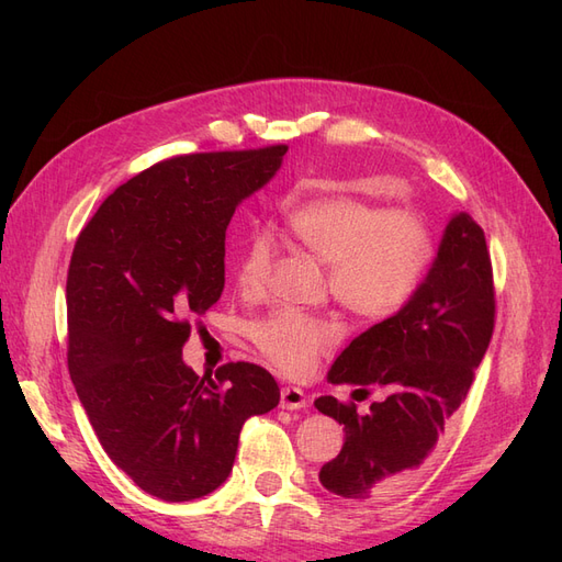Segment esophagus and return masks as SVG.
I'll use <instances>...</instances> for the list:
<instances>
[{
	"instance_id": "34e87169",
	"label": "esophagus",
	"mask_w": 562,
	"mask_h": 562,
	"mask_svg": "<svg viewBox=\"0 0 562 562\" xmlns=\"http://www.w3.org/2000/svg\"><path fill=\"white\" fill-rule=\"evenodd\" d=\"M310 396L304 394L297 386H283L281 389V407L283 411H300V407H307Z\"/></svg>"
}]
</instances>
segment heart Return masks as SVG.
<instances>
[{
	"label": "heart",
	"mask_w": 562,
	"mask_h": 562,
	"mask_svg": "<svg viewBox=\"0 0 562 562\" xmlns=\"http://www.w3.org/2000/svg\"><path fill=\"white\" fill-rule=\"evenodd\" d=\"M291 239L328 265L333 297L353 316L382 321L413 297L431 265L434 244L424 220L405 209L384 211L356 196H323L285 215ZM277 244L269 234L246 241L236 281L244 293L265 288L274 267ZM267 361L288 375H307L316 359L335 347L342 326L335 318L279 310L250 330Z\"/></svg>",
	"instance_id": "b5f03b06"
}]
</instances>
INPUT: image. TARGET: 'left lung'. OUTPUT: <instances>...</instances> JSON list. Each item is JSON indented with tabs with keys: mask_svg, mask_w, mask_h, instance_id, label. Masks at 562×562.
Returning a JSON list of instances; mask_svg holds the SVG:
<instances>
[{
	"mask_svg": "<svg viewBox=\"0 0 562 562\" xmlns=\"http://www.w3.org/2000/svg\"><path fill=\"white\" fill-rule=\"evenodd\" d=\"M495 328V285L483 229L454 213L427 277L394 316L351 339L328 370L330 384L356 386L366 415L335 396L316 411L345 427V446L318 481L345 499H370L411 481L467 398Z\"/></svg>",
	"mask_w": 562,
	"mask_h": 562,
	"instance_id": "obj_1",
	"label": "left lung"
}]
</instances>
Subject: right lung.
Here are the masks:
<instances>
[{
	"label": "right lung",
	"instance_id": "1",
	"mask_svg": "<svg viewBox=\"0 0 562 562\" xmlns=\"http://www.w3.org/2000/svg\"><path fill=\"white\" fill-rule=\"evenodd\" d=\"M285 145L155 164L103 201L67 271V368L112 462L149 495L190 502L227 481L244 422L279 405L255 363L199 378L192 314L225 288L236 206L277 176Z\"/></svg>",
	"mask_w": 562,
	"mask_h": 562
}]
</instances>
